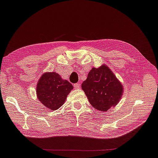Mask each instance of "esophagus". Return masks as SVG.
<instances>
[{
    "label": "esophagus",
    "instance_id": "esophagus-1",
    "mask_svg": "<svg viewBox=\"0 0 158 158\" xmlns=\"http://www.w3.org/2000/svg\"><path fill=\"white\" fill-rule=\"evenodd\" d=\"M74 88L75 89H79L80 88V83H77L74 84Z\"/></svg>",
    "mask_w": 158,
    "mask_h": 158
}]
</instances>
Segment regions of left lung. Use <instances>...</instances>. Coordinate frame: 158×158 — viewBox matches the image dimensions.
<instances>
[{
    "instance_id": "obj_1",
    "label": "left lung",
    "mask_w": 158,
    "mask_h": 158,
    "mask_svg": "<svg viewBox=\"0 0 158 158\" xmlns=\"http://www.w3.org/2000/svg\"><path fill=\"white\" fill-rule=\"evenodd\" d=\"M81 88L92 106L103 112L116 106L123 93L121 83L106 65L92 68Z\"/></svg>"
}]
</instances>
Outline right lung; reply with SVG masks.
Listing matches in <instances>:
<instances>
[{"instance_id": "obj_1", "label": "right lung", "mask_w": 158, "mask_h": 158, "mask_svg": "<svg viewBox=\"0 0 158 158\" xmlns=\"http://www.w3.org/2000/svg\"><path fill=\"white\" fill-rule=\"evenodd\" d=\"M73 88L67 80H63L56 73H44L37 85L38 99L52 110H57L64 103L67 95Z\"/></svg>"}]
</instances>
